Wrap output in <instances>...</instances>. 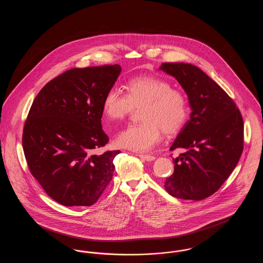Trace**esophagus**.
I'll list each match as a JSON object with an SVG mask.
<instances>
[{
    "mask_svg": "<svg viewBox=\"0 0 263 263\" xmlns=\"http://www.w3.org/2000/svg\"><path fill=\"white\" fill-rule=\"evenodd\" d=\"M136 156L140 157L142 160L144 161H147V162H151V161H154L156 158L154 156H150V155H143V154H137Z\"/></svg>",
    "mask_w": 263,
    "mask_h": 263,
    "instance_id": "esophagus-1",
    "label": "esophagus"
}]
</instances>
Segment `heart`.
<instances>
[{
  "label": "heart",
  "instance_id": "heart-1",
  "mask_svg": "<svg viewBox=\"0 0 263 263\" xmlns=\"http://www.w3.org/2000/svg\"><path fill=\"white\" fill-rule=\"evenodd\" d=\"M125 93L110 88L103 98L102 109L109 120H121L134 107L141 106L139 124H131L115 138L118 147L134 152L152 150L165 134L176 133L188 116L187 100L179 90L161 78L139 76L129 80Z\"/></svg>",
  "mask_w": 263,
  "mask_h": 263
}]
</instances>
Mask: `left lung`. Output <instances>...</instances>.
<instances>
[{"instance_id":"1","label":"left lung","mask_w":263,"mask_h":263,"mask_svg":"<svg viewBox=\"0 0 263 263\" xmlns=\"http://www.w3.org/2000/svg\"><path fill=\"white\" fill-rule=\"evenodd\" d=\"M187 95L190 118L171 150L186 152L174 159L175 172L164 187L174 197L202 200L215 193L233 173L243 149V121L235 102L198 67L163 63Z\"/></svg>"}]
</instances>
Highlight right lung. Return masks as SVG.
<instances>
[{
    "mask_svg": "<svg viewBox=\"0 0 263 263\" xmlns=\"http://www.w3.org/2000/svg\"><path fill=\"white\" fill-rule=\"evenodd\" d=\"M120 73L118 64L71 69L46 84L30 107L23 135L26 162L44 191L64 206L95 204L112 179L120 151H92L108 142L102 103Z\"/></svg>",
    "mask_w": 263,
    "mask_h": 263,
    "instance_id": "1",
    "label": "right lung"
}]
</instances>
